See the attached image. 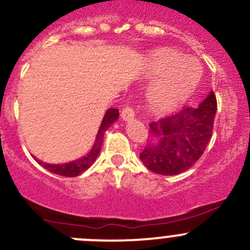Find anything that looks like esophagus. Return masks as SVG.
<instances>
[{
  "label": "esophagus",
  "mask_w": 250,
  "mask_h": 250,
  "mask_svg": "<svg viewBox=\"0 0 250 250\" xmlns=\"http://www.w3.org/2000/svg\"><path fill=\"white\" fill-rule=\"evenodd\" d=\"M133 118H135V110L131 107H125L122 112V119L128 122V120H132Z\"/></svg>",
  "instance_id": "obj_1"
}]
</instances>
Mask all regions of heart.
<instances>
[{
    "mask_svg": "<svg viewBox=\"0 0 250 250\" xmlns=\"http://www.w3.org/2000/svg\"><path fill=\"white\" fill-rule=\"evenodd\" d=\"M148 73L153 78H160L148 91L150 105L158 112H169L182 104L196 90L202 68L196 59L184 58L177 52L164 49L152 57Z\"/></svg>",
    "mask_w": 250,
    "mask_h": 250,
    "instance_id": "b5f03b06",
    "label": "heart"
}]
</instances>
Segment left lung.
<instances>
[{
	"label": "left lung",
	"mask_w": 250,
	"mask_h": 250,
	"mask_svg": "<svg viewBox=\"0 0 250 250\" xmlns=\"http://www.w3.org/2000/svg\"><path fill=\"white\" fill-rule=\"evenodd\" d=\"M216 108V96L210 91L198 107H185L150 123L152 142L140 154L143 165L159 175H179L193 167L211 138Z\"/></svg>",
	"instance_id": "8db88e82"
}]
</instances>
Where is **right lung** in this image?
<instances>
[{
	"mask_svg": "<svg viewBox=\"0 0 250 250\" xmlns=\"http://www.w3.org/2000/svg\"><path fill=\"white\" fill-rule=\"evenodd\" d=\"M118 118H119V110L115 109V108H110L105 112L104 118L102 120V124L100 126V130H98L97 137H96V142L93 145L92 149L90 150L87 155L85 157L80 158V159H76L74 162L66 163V164H46V163H42L41 160L34 159L39 163V164L42 165L44 169H47L48 171L53 172V174L61 175V176H65V177H75L79 176L80 174H83V171L88 169L91 165L95 163V160L97 159L98 154L101 152V147H102V142H103V136H104L105 131L107 128L109 127L110 125L113 124L114 122H117Z\"/></svg>",
	"mask_w": 250,
	"mask_h": 250,
	"instance_id": "right-lung-1",
	"label": "right lung"
}]
</instances>
